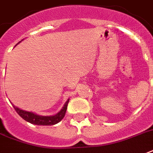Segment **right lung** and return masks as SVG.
Listing matches in <instances>:
<instances>
[{
  "label": "right lung",
  "instance_id": "add662e5",
  "mask_svg": "<svg viewBox=\"0 0 153 153\" xmlns=\"http://www.w3.org/2000/svg\"><path fill=\"white\" fill-rule=\"evenodd\" d=\"M69 100L70 99H67V102H65V104L63 105L62 109H60L57 114H55V115H51V116H42V115H38V114H35L33 112L26 111V110L20 109V108L15 106L13 103L12 104H13V107H14V109L16 111V113L24 120H25L27 122L33 124V125H37V126H53V125L59 123L64 117L66 111H67V105H68Z\"/></svg>",
  "mask_w": 153,
  "mask_h": 153
}]
</instances>
